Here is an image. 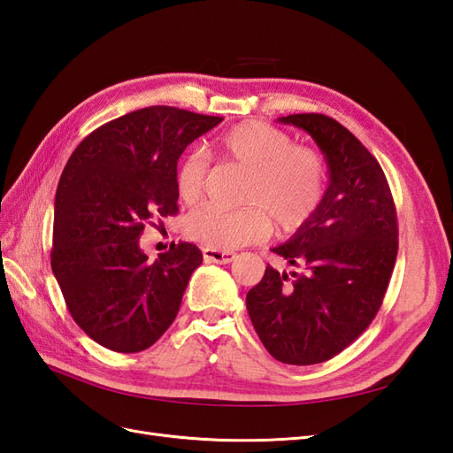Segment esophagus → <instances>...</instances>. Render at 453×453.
I'll use <instances>...</instances> for the list:
<instances>
[{"mask_svg":"<svg viewBox=\"0 0 453 453\" xmlns=\"http://www.w3.org/2000/svg\"><path fill=\"white\" fill-rule=\"evenodd\" d=\"M234 253H226V251H219V250H211L205 248L203 250V260L205 263H217V265H228L234 260Z\"/></svg>","mask_w":453,"mask_h":453,"instance_id":"34e87169","label":"esophagus"}]
</instances>
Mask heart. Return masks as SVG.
I'll list each match as a JSON object with an SVG mask.
<instances>
[{
    "instance_id": "obj_1",
    "label": "heart",
    "mask_w": 453,
    "mask_h": 453,
    "mask_svg": "<svg viewBox=\"0 0 453 453\" xmlns=\"http://www.w3.org/2000/svg\"><path fill=\"white\" fill-rule=\"evenodd\" d=\"M215 153L234 162L248 177L238 210L203 203L187 219V234L211 250L230 251L265 240L272 223L283 230L304 225L319 208L326 185V164L318 149L293 145L287 132L260 120H245L221 134ZM208 164L190 153L177 170V190L185 202H195L203 190Z\"/></svg>"
}]
</instances>
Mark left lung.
Segmentation results:
<instances>
[{"label":"left lung","mask_w":453,"mask_h":453,"mask_svg":"<svg viewBox=\"0 0 453 453\" xmlns=\"http://www.w3.org/2000/svg\"><path fill=\"white\" fill-rule=\"evenodd\" d=\"M311 135L328 168L319 208L272 251L303 272L270 265L245 304L273 359L315 365L346 349L372 323L395 266L399 228L378 160L331 117H280Z\"/></svg>","instance_id":"8db88e82"}]
</instances>
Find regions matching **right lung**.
<instances>
[{"instance_id": "right-lung-1", "label": "right lung", "mask_w": 453, "mask_h": 453, "mask_svg": "<svg viewBox=\"0 0 453 453\" xmlns=\"http://www.w3.org/2000/svg\"><path fill=\"white\" fill-rule=\"evenodd\" d=\"M221 117L153 105L96 128L77 145L54 198L50 266L73 321L119 353L168 331L202 265L195 243L155 263L140 248L147 223L177 213V160Z\"/></svg>"}]
</instances>
